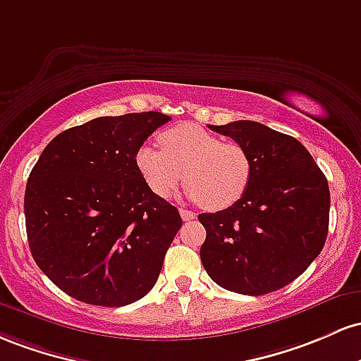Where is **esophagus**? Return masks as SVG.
Masks as SVG:
<instances>
[{
    "label": "esophagus",
    "mask_w": 361,
    "mask_h": 361,
    "mask_svg": "<svg viewBox=\"0 0 361 361\" xmlns=\"http://www.w3.org/2000/svg\"><path fill=\"white\" fill-rule=\"evenodd\" d=\"M179 213H180L182 220H184V221H191V220H194V218H196V214H194L192 212H189V209L180 208V209H179Z\"/></svg>",
    "instance_id": "obj_1"
}]
</instances>
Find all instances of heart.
I'll return each mask as SVG.
<instances>
[{
    "label": "heart",
    "instance_id": "b5f03b06",
    "mask_svg": "<svg viewBox=\"0 0 361 361\" xmlns=\"http://www.w3.org/2000/svg\"><path fill=\"white\" fill-rule=\"evenodd\" d=\"M159 141L161 149L141 145L135 155L137 172L155 196L167 200L184 180L191 200L220 212L245 194L252 164L240 143L221 141L196 124L170 128Z\"/></svg>",
    "mask_w": 361,
    "mask_h": 361
}]
</instances>
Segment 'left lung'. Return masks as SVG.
<instances>
[{
    "label": "left lung",
    "instance_id": "left-lung-1",
    "mask_svg": "<svg viewBox=\"0 0 361 361\" xmlns=\"http://www.w3.org/2000/svg\"><path fill=\"white\" fill-rule=\"evenodd\" d=\"M247 149L252 177L240 201L201 213V262L221 288L242 295L276 291L321 254L329 228L326 176L307 148L254 121L209 126Z\"/></svg>",
    "mask_w": 361,
    "mask_h": 361
}]
</instances>
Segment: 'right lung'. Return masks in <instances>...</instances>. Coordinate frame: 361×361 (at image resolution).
I'll return each mask as SVG.
<instances>
[{"instance_id":"right-lung-1","label":"right lung","mask_w":361,"mask_h":361,"mask_svg":"<svg viewBox=\"0 0 361 361\" xmlns=\"http://www.w3.org/2000/svg\"><path fill=\"white\" fill-rule=\"evenodd\" d=\"M169 121L161 112L97 117L56 136L32 169L23 202L32 257L76 300L129 305L159 279L182 218L149 191L135 155Z\"/></svg>"}]
</instances>
